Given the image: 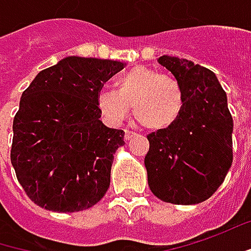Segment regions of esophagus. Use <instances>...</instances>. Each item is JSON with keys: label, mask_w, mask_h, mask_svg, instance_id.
Wrapping results in <instances>:
<instances>
[{"label": "esophagus", "mask_w": 251, "mask_h": 251, "mask_svg": "<svg viewBox=\"0 0 251 251\" xmlns=\"http://www.w3.org/2000/svg\"><path fill=\"white\" fill-rule=\"evenodd\" d=\"M135 136H136V133H133V132H129V130L125 132V140H130L132 138H135Z\"/></svg>", "instance_id": "1"}]
</instances>
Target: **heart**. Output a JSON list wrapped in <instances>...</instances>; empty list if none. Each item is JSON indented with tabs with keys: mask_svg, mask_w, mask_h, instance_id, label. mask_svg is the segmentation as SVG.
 <instances>
[{
	"mask_svg": "<svg viewBox=\"0 0 251 251\" xmlns=\"http://www.w3.org/2000/svg\"><path fill=\"white\" fill-rule=\"evenodd\" d=\"M183 86L176 78L148 67H133L115 81V91H100L98 108L111 124H121L133 106L135 121L148 130L175 126L184 111Z\"/></svg>",
	"mask_w": 251,
	"mask_h": 251,
	"instance_id": "heart-1",
	"label": "heart"
}]
</instances>
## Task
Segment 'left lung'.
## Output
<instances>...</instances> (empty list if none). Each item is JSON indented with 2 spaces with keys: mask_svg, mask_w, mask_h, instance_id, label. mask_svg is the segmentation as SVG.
I'll return each mask as SVG.
<instances>
[{
  "mask_svg": "<svg viewBox=\"0 0 251 251\" xmlns=\"http://www.w3.org/2000/svg\"><path fill=\"white\" fill-rule=\"evenodd\" d=\"M157 62L180 82L186 103L176 125L148 136V183L163 201L198 204L219 189L233 162L227 96L207 68L169 55Z\"/></svg>",
  "mask_w": 251,
  "mask_h": 251,
  "instance_id": "1",
  "label": "left lung"
}]
</instances>
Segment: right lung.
Masks as SVG:
<instances>
[{
  "label": "right lung",
  "instance_id": "1",
  "mask_svg": "<svg viewBox=\"0 0 251 251\" xmlns=\"http://www.w3.org/2000/svg\"><path fill=\"white\" fill-rule=\"evenodd\" d=\"M124 65L67 56L41 71L23 92L12 125L11 163L35 204L72 213L105 196L125 132L102 124L98 94Z\"/></svg>",
  "mask_w": 251,
  "mask_h": 251
}]
</instances>
